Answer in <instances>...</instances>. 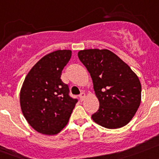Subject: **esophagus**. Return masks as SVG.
Segmentation results:
<instances>
[{
  "mask_svg": "<svg viewBox=\"0 0 159 159\" xmlns=\"http://www.w3.org/2000/svg\"><path fill=\"white\" fill-rule=\"evenodd\" d=\"M85 96H86V94L84 93V92H81L80 95V99L81 100H84Z\"/></svg>",
  "mask_w": 159,
  "mask_h": 159,
  "instance_id": "esophagus-1",
  "label": "esophagus"
}]
</instances>
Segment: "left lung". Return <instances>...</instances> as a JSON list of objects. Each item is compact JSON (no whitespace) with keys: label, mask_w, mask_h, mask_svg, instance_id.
Returning a JSON list of instances; mask_svg holds the SVG:
<instances>
[{"label":"left lung","mask_w":159,"mask_h":159,"mask_svg":"<svg viewBox=\"0 0 159 159\" xmlns=\"http://www.w3.org/2000/svg\"><path fill=\"white\" fill-rule=\"evenodd\" d=\"M80 60L90 73L99 107L92 116L97 124L108 129L124 127L141 102L142 87L137 75L107 49H84Z\"/></svg>","instance_id":"obj_1"}]
</instances>
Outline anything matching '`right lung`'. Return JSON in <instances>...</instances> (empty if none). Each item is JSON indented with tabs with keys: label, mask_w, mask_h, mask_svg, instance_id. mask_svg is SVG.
Returning a JSON list of instances; mask_svg holds the SVG:
<instances>
[{
	"label": "right lung",
	"mask_w": 159,
	"mask_h": 159,
	"mask_svg": "<svg viewBox=\"0 0 159 159\" xmlns=\"http://www.w3.org/2000/svg\"><path fill=\"white\" fill-rule=\"evenodd\" d=\"M71 57V50H57L40 59L29 71L20 93L24 116L39 133L54 135L68 123L77 99L61 80V73Z\"/></svg>",
	"instance_id": "right-lung-1"
}]
</instances>
